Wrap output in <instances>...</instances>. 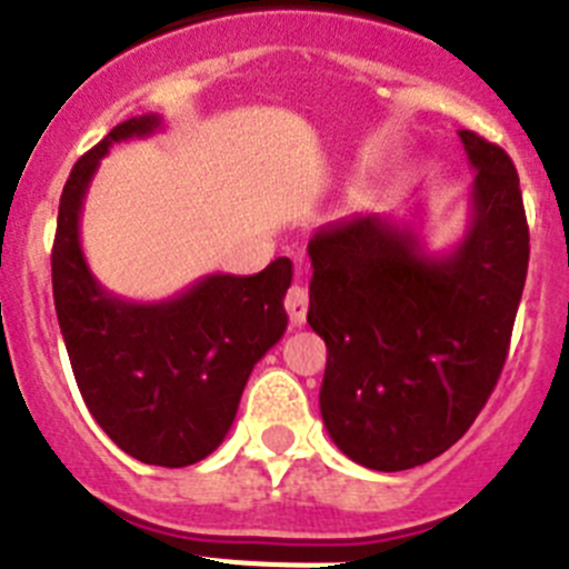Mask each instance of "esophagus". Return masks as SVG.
<instances>
[{
	"instance_id": "esophagus-1",
	"label": "esophagus",
	"mask_w": 569,
	"mask_h": 569,
	"mask_svg": "<svg viewBox=\"0 0 569 569\" xmlns=\"http://www.w3.org/2000/svg\"><path fill=\"white\" fill-rule=\"evenodd\" d=\"M308 290L301 288V284H293V288L288 290V296H284V308H288L290 325H293V328H301V325H305V319H308Z\"/></svg>"
}]
</instances>
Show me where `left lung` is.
<instances>
[{
  "label": "left lung",
  "instance_id": "left-lung-1",
  "mask_svg": "<svg viewBox=\"0 0 569 569\" xmlns=\"http://www.w3.org/2000/svg\"><path fill=\"white\" fill-rule=\"evenodd\" d=\"M476 170L465 236L427 250L413 222L359 213L308 244L310 328L328 345L319 407L370 470H410L470 430L499 381L530 259L510 156L459 130Z\"/></svg>",
  "mask_w": 569,
  "mask_h": 569
}]
</instances>
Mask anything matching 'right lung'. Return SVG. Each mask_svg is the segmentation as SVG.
Returning <instances> with one entry per match:
<instances>
[{"instance_id":"obj_1","label":"right lung","mask_w":569,"mask_h":569,"mask_svg":"<svg viewBox=\"0 0 569 569\" xmlns=\"http://www.w3.org/2000/svg\"><path fill=\"white\" fill-rule=\"evenodd\" d=\"M162 130L144 113L79 159L59 199L53 301L79 393L116 447L144 465L188 467L222 445L256 361L288 330V256L253 276L210 273L164 301H128L90 273L79 241L84 193L108 150Z\"/></svg>"}]
</instances>
